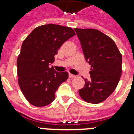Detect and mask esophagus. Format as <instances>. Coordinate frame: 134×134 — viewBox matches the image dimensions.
I'll list each match as a JSON object with an SVG mask.
<instances>
[{"instance_id":"34e87169","label":"esophagus","mask_w":134,"mask_h":134,"mask_svg":"<svg viewBox=\"0 0 134 134\" xmlns=\"http://www.w3.org/2000/svg\"><path fill=\"white\" fill-rule=\"evenodd\" d=\"M69 77L70 79H73V78H75L76 76L75 75H73V74H69Z\"/></svg>"}]
</instances>
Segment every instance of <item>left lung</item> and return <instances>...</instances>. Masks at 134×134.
I'll return each mask as SVG.
<instances>
[{"mask_svg": "<svg viewBox=\"0 0 134 134\" xmlns=\"http://www.w3.org/2000/svg\"><path fill=\"white\" fill-rule=\"evenodd\" d=\"M86 62L91 65L90 79L79 90L81 97L88 103L99 104L111 94L122 74V55L112 39L96 29L74 28Z\"/></svg>", "mask_w": 134, "mask_h": 134, "instance_id": "1", "label": "left lung"}]
</instances>
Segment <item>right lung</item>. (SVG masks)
<instances>
[{
    "mask_svg": "<svg viewBox=\"0 0 134 134\" xmlns=\"http://www.w3.org/2000/svg\"><path fill=\"white\" fill-rule=\"evenodd\" d=\"M76 33L71 28L46 24L35 28L22 44L17 58L18 82L22 93L32 105L47 106L55 99L68 73L50 67L63 43Z\"/></svg>",
    "mask_w": 134,
    "mask_h": 134,
    "instance_id": "obj_1",
    "label": "right lung"
}]
</instances>
